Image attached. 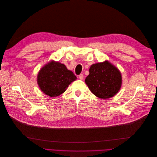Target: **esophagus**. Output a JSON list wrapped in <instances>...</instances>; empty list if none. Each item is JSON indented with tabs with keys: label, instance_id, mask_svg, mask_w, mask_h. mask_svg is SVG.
Returning a JSON list of instances; mask_svg holds the SVG:
<instances>
[{
	"label": "esophagus",
	"instance_id": "1",
	"mask_svg": "<svg viewBox=\"0 0 157 157\" xmlns=\"http://www.w3.org/2000/svg\"><path fill=\"white\" fill-rule=\"evenodd\" d=\"M78 78H79L80 80H83V78H84V75H83V74H80V75L78 76Z\"/></svg>",
	"mask_w": 157,
	"mask_h": 157
}]
</instances>
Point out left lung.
<instances>
[{
  "mask_svg": "<svg viewBox=\"0 0 157 157\" xmlns=\"http://www.w3.org/2000/svg\"><path fill=\"white\" fill-rule=\"evenodd\" d=\"M85 82L95 96L101 99L110 98L121 88V74L116 66L105 61L91 66Z\"/></svg>",
  "mask_w": 157,
  "mask_h": 157,
  "instance_id": "left-lung-1",
  "label": "left lung"
}]
</instances>
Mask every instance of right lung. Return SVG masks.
Listing matches in <instances>:
<instances>
[{
	"instance_id": "right-lung-1",
	"label": "right lung",
	"mask_w": 157,
	"mask_h": 157,
	"mask_svg": "<svg viewBox=\"0 0 157 157\" xmlns=\"http://www.w3.org/2000/svg\"><path fill=\"white\" fill-rule=\"evenodd\" d=\"M76 79V76L67 69L64 64L52 61L40 70L37 82L44 94L50 97H56L63 93Z\"/></svg>"
}]
</instances>
